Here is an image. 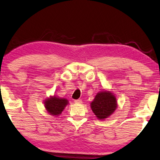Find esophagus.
Segmentation results:
<instances>
[{
	"label": "esophagus",
	"mask_w": 160,
	"mask_h": 160,
	"mask_svg": "<svg viewBox=\"0 0 160 160\" xmlns=\"http://www.w3.org/2000/svg\"><path fill=\"white\" fill-rule=\"evenodd\" d=\"M74 102H75V103H82V99H75Z\"/></svg>",
	"instance_id": "esophagus-1"
}]
</instances>
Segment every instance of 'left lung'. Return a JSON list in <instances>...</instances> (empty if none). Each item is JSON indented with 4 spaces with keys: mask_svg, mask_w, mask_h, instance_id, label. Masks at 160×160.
Returning a JSON list of instances; mask_svg holds the SVG:
<instances>
[{
    "mask_svg": "<svg viewBox=\"0 0 160 160\" xmlns=\"http://www.w3.org/2000/svg\"><path fill=\"white\" fill-rule=\"evenodd\" d=\"M117 108L116 98L110 92L104 91L97 94L91 103V108L98 119H105L112 114Z\"/></svg>",
    "mask_w": 160,
    "mask_h": 160,
    "instance_id": "obj_1",
    "label": "left lung"
}]
</instances>
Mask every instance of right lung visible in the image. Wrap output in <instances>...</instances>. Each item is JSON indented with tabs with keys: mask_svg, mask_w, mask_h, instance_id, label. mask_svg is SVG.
<instances>
[{
	"mask_svg": "<svg viewBox=\"0 0 160 160\" xmlns=\"http://www.w3.org/2000/svg\"><path fill=\"white\" fill-rule=\"evenodd\" d=\"M68 104L66 99H61L57 97H52L45 101V107L50 114L53 115H60L63 110L64 108Z\"/></svg>",
	"mask_w": 160,
	"mask_h": 160,
	"instance_id": "obj_1",
	"label": "right lung"
}]
</instances>
